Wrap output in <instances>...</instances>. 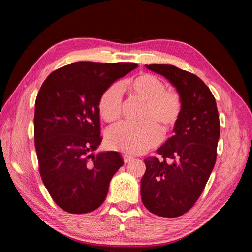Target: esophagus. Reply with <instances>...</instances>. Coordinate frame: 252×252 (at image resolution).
<instances>
[{
    "label": "esophagus",
    "mask_w": 252,
    "mask_h": 252,
    "mask_svg": "<svg viewBox=\"0 0 252 252\" xmlns=\"http://www.w3.org/2000/svg\"><path fill=\"white\" fill-rule=\"evenodd\" d=\"M123 160H125V163H129L130 161L133 160V157L130 156V155H125V156H123Z\"/></svg>",
    "instance_id": "34e87169"
}]
</instances>
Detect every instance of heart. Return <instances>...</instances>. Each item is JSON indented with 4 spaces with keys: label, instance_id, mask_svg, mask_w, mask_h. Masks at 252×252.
Here are the masks:
<instances>
[{
    "label": "heart",
    "instance_id": "1",
    "mask_svg": "<svg viewBox=\"0 0 252 252\" xmlns=\"http://www.w3.org/2000/svg\"><path fill=\"white\" fill-rule=\"evenodd\" d=\"M130 90L146 101L141 123L120 122L106 131L108 146L131 155H139L157 146L162 139V129L168 131L178 122L182 111V97L176 89L158 76L142 73L132 79ZM99 112L105 121L112 122L122 112V89L119 84L109 85L99 99Z\"/></svg>",
    "mask_w": 252,
    "mask_h": 252
}]
</instances>
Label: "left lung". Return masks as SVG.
Listing matches in <instances>:
<instances>
[{
	"label": "left lung",
	"instance_id": "8db88e82",
	"mask_svg": "<svg viewBox=\"0 0 252 252\" xmlns=\"http://www.w3.org/2000/svg\"><path fill=\"white\" fill-rule=\"evenodd\" d=\"M167 78L182 97V111L174 134L144 159L141 199L153 215L176 218L197 202L217 160L220 136L215 96L193 73L170 64L146 65Z\"/></svg>",
	"mask_w": 252,
	"mask_h": 252
}]
</instances>
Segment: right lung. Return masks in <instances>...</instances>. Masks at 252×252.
Here are the masks:
<instances>
[{
    "instance_id": "1",
    "label": "right lung",
    "mask_w": 252,
    "mask_h": 252,
    "mask_svg": "<svg viewBox=\"0 0 252 252\" xmlns=\"http://www.w3.org/2000/svg\"><path fill=\"white\" fill-rule=\"evenodd\" d=\"M135 63L75 62L53 71L35 101L34 142L39 171L53 201L70 213H88L106 198L113 174L123 164L117 151L100 146L99 99Z\"/></svg>"
}]
</instances>
